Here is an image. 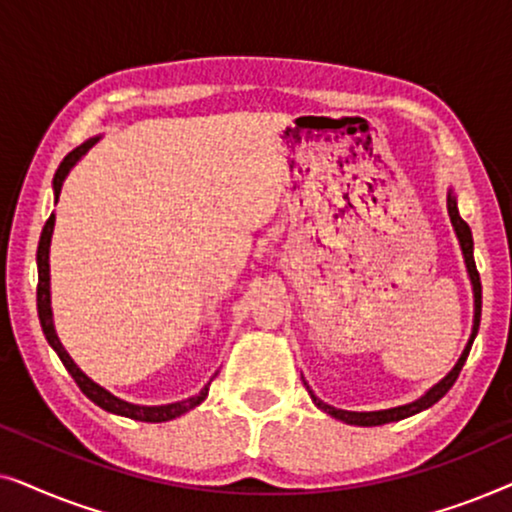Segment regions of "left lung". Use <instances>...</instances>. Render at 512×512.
Masks as SVG:
<instances>
[{
	"instance_id": "1",
	"label": "left lung",
	"mask_w": 512,
	"mask_h": 512,
	"mask_svg": "<svg viewBox=\"0 0 512 512\" xmlns=\"http://www.w3.org/2000/svg\"><path fill=\"white\" fill-rule=\"evenodd\" d=\"M447 212H450L452 226H454V230H457L461 251H464V261H466V268H468V277H471V284H473V296H475L473 333H471V340H468V345H466V349H464V354H461V359L457 361V366L452 368V373L447 375L445 380H440L431 391H426V394H424L422 398H419V401L408 403V405H398V408H391V410H377V412H349V410H338V408H331V405L317 401V396L312 394L314 403H317L321 410H326L331 417L342 419V422H347V424H356V426H380V424L398 422V419H405V417H410V415H417V412H422V410H426V408H431V405L438 403L440 398H443V396L447 394V391L452 389V384L457 382L461 368H464V363H466V359H468V352H471V345H473L475 335H478L480 312H482V284H480V272H478V268H475V258H473V235H471V228H468V223L459 216L457 200H454L452 193H447ZM307 389H310V387H307Z\"/></svg>"
}]
</instances>
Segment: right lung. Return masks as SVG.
Returning a JSON list of instances; mask_svg holds the SVG:
<instances>
[{
	"label": "right lung",
	"mask_w": 512,
	"mask_h": 512,
	"mask_svg": "<svg viewBox=\"0 0 512 512\" xmlns=\"http://www.w3.org/2000/svg\"><path fill=\"white\" fill-rule=\"evenodd\" d=\"M97 139H88L86 144H81L79 149H74L72 153H67L65 160H62L58 172H55L53 177V191H55V200H58L60 195V188H62V181H65L67 172L72 170V165L79 160L83 153H86L90 146H93ZM53 223H55V214L48 216L44 230H41V237H39V249H37V268H39V284H37V310H39V321H41V328H44V335L48 340V345L55 349V354L60 356L62 366L69 370V375L74 377V382L79 384V389L86 394L90 401L95 405H100L102 410L107 412H114V415H121V417H130V419H137V422H170V419L184 415L195 405H200L205 401L207 391H209V384L205 389L200 391L198 396L193 398H186V401H179V403H170V405H132L128 401H121V398H116L114 394H109L107 389H102L100 384H95L90 380L88 375H83L79 366L72 361V356L65 352V347L60 345L58 335H55V328H53V312H51V275H48V247H51V235H53Z\"/></svg>",
	"instance_id": "right-lung-1"
}]
</instances>
